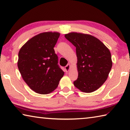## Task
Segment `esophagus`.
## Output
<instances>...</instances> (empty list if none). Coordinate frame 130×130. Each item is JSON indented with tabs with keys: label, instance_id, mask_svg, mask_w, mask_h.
I'll list each match as a JSON object with an SVG mask.
<instances>
[{
	"label": "esophagus",
	"instance_id": "obj_1",
	"mask_svg": "<svg viewBox=\"0 0 130 130\" xmlns=\"http://www.w3.org/2000/svg\"><path fill=\"white\" fill-rule=\"evenodd\" d=\"M65 69L66 72H68V71H69V70L70 69V64H68V65L65 67Z\"/></svg>",
	"mask_w": 130,
	"mask_h": 130
}]
</instances>
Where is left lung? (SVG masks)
<instances>
[{
	"label": "left lung",
	"instance_id": "1",
	"mask_svg": "<svg viewBox=\"0 0 130 130\" xmlns=\"http://www.w3.org/2000/svg\"><path fill=\"white\" fill-rule=\"evenodd\" d=\"M65 37L76 47L78 75L74 85L84 92H94L105 83L111 71V53L99 39L91 35L70 32Z\"/></svg>",
	"mask_w": 130,
	"mask_h": 130
}]
</instances>
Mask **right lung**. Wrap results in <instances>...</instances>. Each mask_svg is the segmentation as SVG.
Masks as SVG:
<instances>
[{
  "mask_svg": "<svg viewBox=\"0 0 130 130\" xmlns=\"http://www.w3.org/2000/svg\"><path fill=\"white\" fill-rule=\"evenodd\" d=\"M59 37L57 32L39 34L19 50V70L25 83L36 93L46 94L53 92L64 74L54 50Z\"/></svg>",
  "mask_w": 130,
  "mask_h": 130,
  "instance_id": "right-lung-1",
  "label": "right lung"
}]
</instances>
